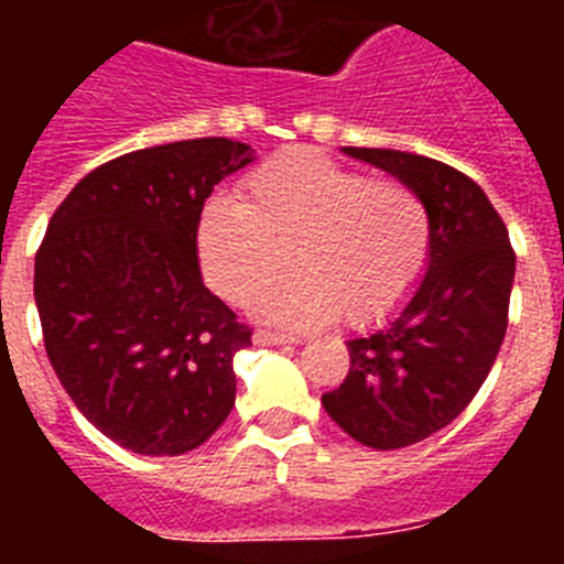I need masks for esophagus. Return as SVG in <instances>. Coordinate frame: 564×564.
I'll use <instances>...</instances> for the list:
<instances>
[{"mask_svg":"<svg viewBox=\"0 0 564 564\" xmlns=\"http://www.w3.org/2000/svg\"><path fill=\"white\" fill-rule=\"evenodd\" d=\"M302 338L288 336V333H273V330H259L253 336V344H262V347H273V344H299Z\"/></svg>","mask_w":564,"mask_h":564,"instance_id":"esophagus-1","label":"esophagus"}]
</instances>
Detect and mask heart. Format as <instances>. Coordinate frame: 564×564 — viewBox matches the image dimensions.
Segmentation results:
<instances>
[{"instance_id":"1","label":"heart","mask_w":564,"mask_h":564,"mask_svg":"<svg viewBox=\"0 0 564 564\" xmlns=\"http://www.w3.org/2000/svg\"><path fill=\"white\" fill-rule=\"evenodd\" d=\"M430 212L410 186L372 181L313 149L262 163L242 200L217 194L197 226L203 276L242 305L286 267L300 273L253 299V313L291 327L381 322L410 299L430 259Z\"/></svg>"}]
</instances>
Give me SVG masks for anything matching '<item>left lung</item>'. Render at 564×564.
Listing matches in <instances>:
<instances>
[{"label":"left lung","mask_w":564,"mask_h":564,"mask_svg":"<svg viewBox=\"0 0 564 564\" xmlns=\"http://www.w3.org/2000/svg\"><path fill=\"white\" fill-rule=\"evenodd\" d=\"M341 152L392 174L430 212L415 291L381 327L347 341L350 372L322 395L352 441L403 449L449 426L486 381L506 338L517 257L486 192L457 169L398 149Z\"/></svg>","instance_id":"left-lung-1"}]
</instances>
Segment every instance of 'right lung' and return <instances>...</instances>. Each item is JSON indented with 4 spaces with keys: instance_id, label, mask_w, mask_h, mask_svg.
Masks as SVG:
<instances>
[{
    "instance_id": "right-lung-1",
    "label": "right lung",
    "mask_w": 564,
    "mask_h": 564,
    "mask_svg": "<svg viewBox=\"0 0 564 564\" xmlns=\"http://www.w3.org/2000/svg\"><path fill=\"white\" fill-rule=\"evenodd\" d=\"M251 161L228 138L121 154L64 197L42 239L33 296L50 364L134 455H186L234 406L251 330L203 282L197 226L214 186Z\"/></svg>"
}]
</instances>
